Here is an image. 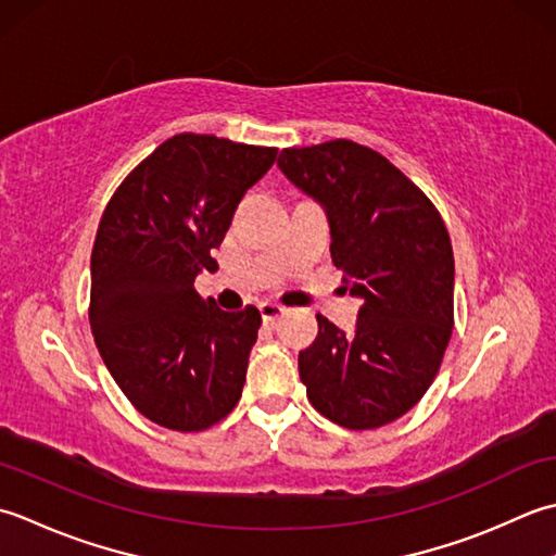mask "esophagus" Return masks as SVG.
Returning <instances> with one entry per match:
<instances>
[{
	"mask_svg": "<svg viewBox=\"0 0 556 556\" xmlns=\"http://www.w3.org/2000/svg\"><path fill=\"white\" fill-rule=\"evenodd\" d=\"M258 312H262L264 321H276L286 309H282L280 304H276V302H262V304H258Z\"/></svg>",
	"mask_w": 556,
	"mask_h": 556,
	"instance_id": "1",
	"label": "esophagus"
}]
</instances>
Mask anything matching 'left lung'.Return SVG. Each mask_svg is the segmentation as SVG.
I'll return each instance as SVG.
<instances>
[{"instance_id":"left-lung-1","label":"left lung","mask_w":556,"mask_h":556,"mask_svg":"<svg viewBox=\"0 0 556 556\" xmlns=\"http://www.w3.org/2000/svg\"><path fill=\"white\" fill-rule=\"evenodd\" d=\"M280 173L319 201L331 256L362 300L355 333L316 314L300 353L309 403L348 429L399 420L434 381L453 331V249L425 191L381 153L348 139L282 149Z\"/></svg>"}]
</instances>
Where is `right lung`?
Wrapping results in <instances>:
<instances>
[{"label": "right lung", "mask_w": 556, "mask_h": 556, "mask_svg": "<svg viewBox=\"0 0 556 556\" xmlns=\"http://www.w3.org/2000/svg\"><path fill=\"white\" fill-rule=\"evenodd\" d=\"M278 149L177 134L124 177L90 254V331L112 379L151 422L201 432L242 395L262 314L223 312L194 280Z\"/></svg>", "instance_id": "obj_1"}]
</instances>
